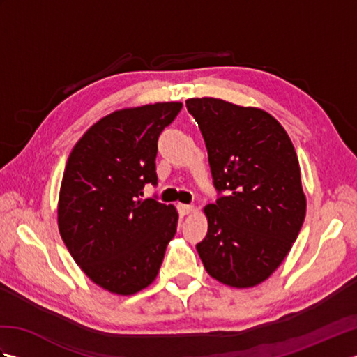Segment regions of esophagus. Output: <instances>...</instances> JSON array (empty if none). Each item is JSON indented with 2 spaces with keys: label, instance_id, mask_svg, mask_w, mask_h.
<instances>
[{
  "label": "esophagus",
  "instance_id": "34e87169",
  "mask_svg": "<svg viewBox=\"0 0 357 357\" xmlns=\"http://www.w3.org/2000/svg\"><path fill=\"white\" fill-rule=\"evenodd\" d=\"M178 210H179L181 215L185 216V215L193 213L195 207H193V206H188V204H178Z\"/></svg>",
  "mask_w": 357,
  "mask_h": 357
}]
</instances>
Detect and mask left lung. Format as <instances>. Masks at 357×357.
Listing matches in <instances>:
<instances>
[{"mask_svg": "<svg viewBox=\"0 0 357 357\" xmlns=\"http://www.w3.org/2000/svg\"><path fill=\"white\" fill-rule=\"evenodd\" d=\"M185 105L206 141L213 184L227 192L204 207L208 230L196 250L221 284L256 287L282 264L304 224L298 155L262 109L219 98H188Z\"/></svg>", "mask_w": 357, "mask_h": 357, "instance_id": "obj_1", "label": "left lung"}]
</instances>
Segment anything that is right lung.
Listing matches in <instances>:
<instances>
[{
	"label": "right lung",
	"instance_id": "obj_1",
	"mask_svg": "<svg viewBox=\"0 0 357 357\" xmlns=\"http://www.w3.org/2000/svg\"><path fill=\"white\" fill-rule=\"evenodd\" d=\"M183 102L109 113L75 144L58 198V229L72 257L98 287L132 296L156 279L178 227L172 204L142 199L156 184L158 138Z\"/></svg>",
	"mask_w": 357,
	"mask_h": 357
}]
</instances>
